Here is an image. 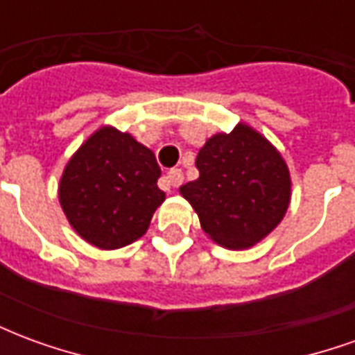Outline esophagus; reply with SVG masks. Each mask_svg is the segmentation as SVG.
I'll return each instance as SVG.
<instances>
[{
  "mask_svg": "<svg viewBox=\"0 0 355 355\" xmlns=\"http://www.w3.org/2000/svg\"><path fill=\"white\" fill-rule=\"evenodd\" d=\"M182 180H184V175H182L180 169L167 171V175L163 177V182H165L167 188H178V186L182 184Z\"/></svg>",
  "mask_w": 355,
  "mask_h": 355,
  "instance_id": "esophagus-1",
  "label": "esophagus"
}]
</instances>
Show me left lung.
Wrapping results in <instances>:
<instances>
[{"label":"left lung","mask_w":355,"mask_h":355,"mask_svg":"<svg viewBox=\"0 0 355 355\" xmlns=\"http://www.w3.org/2000/svg\"><path fill=\"white\" fill-rule=\"evenodd\" d=\"M200 177L180 186L201 230L220 247L245 251L282 223L291 173L279 150L245 121L209 137L196 157Z\"/></svg>","instance_id":"left-lung-1"}]
</instances>
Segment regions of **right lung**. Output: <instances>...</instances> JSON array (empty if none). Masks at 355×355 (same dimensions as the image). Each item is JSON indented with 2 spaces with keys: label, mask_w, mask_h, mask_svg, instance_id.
Wrapping results in <instances>:
<instances>
[{
  "label": "right lung",
  "mask_w": 355,
  "mask_h": 355,
  "mask_svg": "<svg viewBox=\"0 0 355 355\" xmlns=\"http://www.w3.org/2000/svg\"><path fill=\"white\" fill-rule=\"evenodd\" d=\"M154 152L129 132L102 125L66 163L58 201L73 232L89 245L114 251L146 234L165 201Z\"/></svg>",
  "instance_id": "add662e5"
}]
</instances>
